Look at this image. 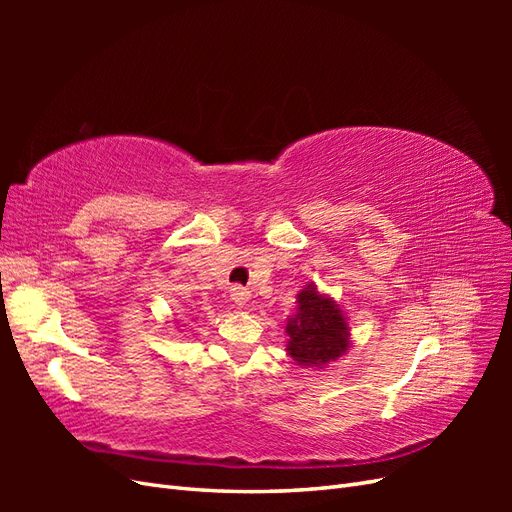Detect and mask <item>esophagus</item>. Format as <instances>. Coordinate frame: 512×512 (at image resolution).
Returning a JSON list of instances; mask_svg holds the SVG:
<instances>
[{"label": "esophagus", "mask_w": 512, "mask_h": 512, "mask_svg": "<svg viewBox=\"0 0 512 512\" xmlns=\"http://www.w3.org/2000/svg\"><path fill=\"white\" fill-rule=\"evenodd\" d=\"M250 297H252L250 290L243 288V286H232L230 288V299L235 301L239 307H243L247 301H250Z\"/></svg>", "instance_id": "obj_1"}]
</instances>
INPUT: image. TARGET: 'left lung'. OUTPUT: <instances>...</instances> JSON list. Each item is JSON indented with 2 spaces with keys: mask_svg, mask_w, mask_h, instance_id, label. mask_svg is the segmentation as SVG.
<instances>
[{
  "mask_svg": "<svg viewBox=\"0 0 512 512\" xmlns=\"http://www.w3.org/2000/svg\"><path fill=\"white\" fill-rule=\"evenodd\" d=\"M297 314L288 318L286 352L301 367H318L337 361L350 348V327L339 305L320 294L314 284L297 294Z\"/></svg>",
  "mask_w": 512,
  "mask_h": 512,
  "instance_id": "obj_1",
  "label": "left lung"
}]
</instances>
